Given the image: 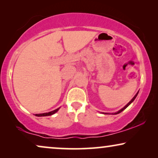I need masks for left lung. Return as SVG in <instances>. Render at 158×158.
Returning a JSON list of instances; mask_svg holds the SVG:
<instances>
[{
	"mask_svg": "<svg viewBox=\"0 0 158 158\" xmlns=\"http://www.w3.org/2000/svg\"><path fill=\"white\" fill-rule=\"evenodd\" d=\"M137 94H138V93H137V94H136V95H135V96H134V98H133L132 99H131V100L130 101H129V102L128 103H127V104L126 106H124V108H123V109H121V110H119V111H118V112H116V113H114V114H119V113H121V112H122V111H124V110L125 109H127V107H128V106H129V105H130V104H131V103L133 102V101H134V100H135V98H136V97H137Z\"/></svg>",
	"mask_w": 158,
	"mask_h": 158,
	"instance_id": "left-lung-1",
	"label": "left lung"
}]
</instances>
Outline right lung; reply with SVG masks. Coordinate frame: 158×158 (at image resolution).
<instances>
[{
	"label": "right lung",
	"instance_id": "1",
	"mask_svg": "<svg viewBox=\"0 0 158 158\" xmlns=\"http://www.w3.org/2000/svg\"><path fill=\"white\" fill-rule=\"evenodd\" d=\"M58 110H59V109H57L55 110H54V111H52L50 112H48V113H44V114H36L35 116H50V115H52V114H54L55 113H56Z\"/></svg>",
	"mask_w": 158,
	"mask_h": 158
}]
</instances>
